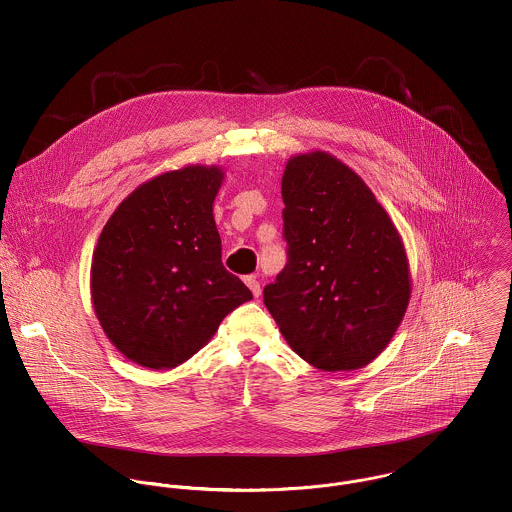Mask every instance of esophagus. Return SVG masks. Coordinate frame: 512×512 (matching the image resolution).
Here are the masks:
<instances>
[{"mask_svg": "<svg viewBox=\"0 0 512 512\" xmlns=\"http://www.w3.org/2000/svg\"><path fill=\"white\" fill-rule=\"evenodd\" d=\"M244 282H246V286L250 288V292L254 293V297H258V295L262 293L260 282H258V278H256V276H246V278H244Z\"/></svg>", "mask_w": 512, "mask_h": 512, "instance_id": "1", "label": "esophagus"}]
</instances>
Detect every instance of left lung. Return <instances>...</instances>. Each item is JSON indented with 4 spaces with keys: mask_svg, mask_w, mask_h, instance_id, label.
<instances>
[{
    "mask_svg": "<svg viewBox=\"0 0 512 512\" xmlns=\"http://www.w3.org/2000/svg\"><path fill=\"white\" fill-rule=\"evenodd\" d=\"M282 197L290 258L264 303L309 365L363 368L388 347L412 297L402 236L361 175L329 151L292 155Z\"/></svg>",
    "mask_w": 512,
    "mask_h": 512,
    "instance_id": "1",
    "label": "left lung"
}]
</instances>
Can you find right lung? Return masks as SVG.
<instances>
[{"label": "right lung", "instance_id": "add662e5", "mask_svg": "<svg viewBox=\"0 0 512 512\" xmlns=\"http://www.w3.org/2000/svg\"><path fill=\"white\" fill-rule=\"evenodd\" d=\"M220 165H185L138 185L104 224L90 266L102 331L132 363L169 370L252 299L220 260Z\"/></svg>", "mask_w": 512, "mask_h": 512}]
</instances>
